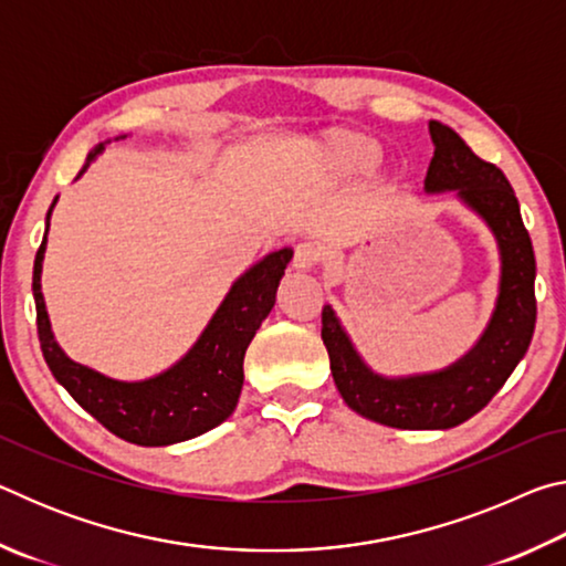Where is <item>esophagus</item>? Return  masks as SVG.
I'll use <instances>...</instances> for the list:
<instances>
[{
    "mask_svg": "<svg viewBox=\"0 0 566 566\" xmlns=\"http://www.w3.org/2000/svg\"><path fill=\"white\" fill-rule=\"evenodd\" d=\"M322 264V249L312 242H302L294 247L292 266L296 272H312L314 266Z\"/></svg>",
    "mask_w": 566,
    "mask_h": 566,
    "instance_id": "obj_1",
    "label": "esophagus"
}]
</instances>
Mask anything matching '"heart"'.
<instances>
[{
	"label": "heart",
	"mask_w": 566,
	"mask_h": 566,
	"mask_svg": "<svg viewBox=\"0 0 566 566\" xmlns=\"http://www.w3.org/2000/svg\"><path fill=\"white\" fill-rule=\"evenodd\" d=\"M379 159V145L367 134L352 129H327L304 147V161L314 175L344 181L364 175Z\"/></svg>",
	"instance_id": "obj_1"
}]
</instances>
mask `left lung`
<instances>
[{
  "instance_id": "left-lung-1",
  "label": "left lung",
  "mask_w": 566,
  "mask_h": 566,
  "mask_svg": "<svg viewBox=\"0 0 566 566\" xmlns=\"http://www.w3.org/2000/svg\"><path fill=\"white\" fill-rule=\"evenodd\" d=\"M434 157L427 195L454 191L459 202L484 219L500 247L502 276L492 319L462 359L429 375L381 377L371 371L329 304L322 310V339L329 352L334 385L357 415L395 429H452L474 417L514 371L530 349L536 300V262L520 202L504 171L479 159L467 142L442 122H429Z\"/></svg>"
}]
</instances>
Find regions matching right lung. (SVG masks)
<instances>
[{
  "label": "right lung",
  "instance_id": "right-lung-1",
  "mask_svg": "<svg viewBox=\"0 0 566 566\" xmlns=\"http://www.w3.org/2000/svg\"><path fill=\"white\" fill-rule=\"evenodd\" d=\"M124 139V137H117ZM104 145L92 151L80 177L97 159ZM56 197L46 212V229ZM46 232L34 260L32 292L36 304V332L42 354L54 379L70 391L84 411L117 434L124 442L139 447H167L187 442L209 432L232 415L244 385V352L260 324L276 302V286L292 260V249L266 254L264 260L239 276L219 304L214 317L199 334L185 357L167 371L142 381H119L104 377L84 364L70 359L56 344L42 294V262Z\"/></svg>",
  "mask_w": 566,
  "mask_h": 566
}]
</instances>
